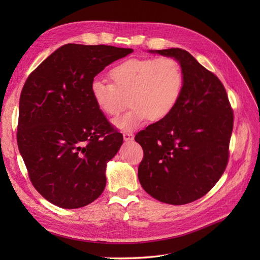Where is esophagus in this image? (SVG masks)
<instances>
[{"instance_id": "esophagus-1", "label": "esophagus", "mask_w": 260, "mask_h": 260, "mask_svg": "<svg viewBox=\"0 0 260 260\" xmlns=\"http://www.w3.org/2000/svg\"><path fill=\"white\" fill-rule=\"evenodd\" d=\"M123 140L124 141H131V140H133V135H132V132H123Z\"/></svg>"}]
</instances>
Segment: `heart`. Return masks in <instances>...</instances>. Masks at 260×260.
I'll return each mask as SVG.
<instances>
[{
    "label": "heart",
    "mask_w": 260,
    "mask_h": 260,
    "mask_svg": "<svg viewBox=\"0 0 260 260\" xmlns=\"http://www.w3.org/2000/svg\"><path fill=\"white\" fill-rule=\"evenodd\" d=\"M111 82L94 79L91 96L104 115L114 117L127 105L129 111L115 121L121 130H132L145 121L166 118L179 103L184 85L183 70L172 57L130 58L108 73Z\"/></svg>",
    "instance_id": "obj_1"
}]
</instances>
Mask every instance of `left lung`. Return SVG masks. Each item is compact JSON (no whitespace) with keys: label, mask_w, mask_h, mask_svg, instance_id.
<instances>
[{"label":"left lung","mask_w":260,"mask_h":260,"mask_svg":"<svg viewBox=\"0 0 260 260\" xmlns=\"http://www.w3.org/2000/svg\"><path fill=\"white\" fill-rule=\"evenodd\" d=\"M155 52L179 60L184 85L174 111L137 133L144 153L138 176L154 199L183 205L207 194L224 172L233 109L222 82L190 53L179 48Z\"/></svg>","instance_id":"obj_1"}]
</instances>
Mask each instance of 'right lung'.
I'll list each match as a JSON object with an SVG mask.
<instances>
[{
	"label": "right lung",
	"instance_id": "add662e5",
	"mask_svg": "<svg viewBox=\"0 0 260 260\" xmlns=\"http://www.w3.org/2000/svg\"><path fill=\"white\" fill-rule=\"evenodd\" d=\"M132 49L68 43L44 59L23 84L17 144L36 190L61 208L95 201L106 164L123 137L91 96L94 77Z\"/></svg>",
	"mask_w": 260,
	"mask_h": 260
}]
</instances>
